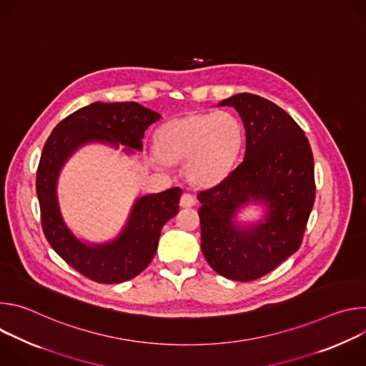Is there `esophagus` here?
Wrapping results in <instances>:
<instances>
[{"mask_svg": "<svg viewBox=\"0 0 366 366\" xmlns=\"http://www.w3.org/2000/svg\"><path fill=\"white\" fill-rule=\"evenodd\" d=\"M179 205H181V207H184V208H189V207L195 205V198H194L191 194H187V192H184V194L181 195V199H179Z\"/></svg>", "mask_w": 366, "mask_h": 366, "instance_id": "34e87169", "label": "esophagus"}]
</instances>
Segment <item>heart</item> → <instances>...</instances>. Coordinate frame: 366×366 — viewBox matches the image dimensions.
Returning a JSON list of instances; mask_svg holds the SVG:
<instances>
[{"instance_id": "1", "label": "heart", "mask_w": 366, "mask_h": 366, "mask_svg": "<svg viewBox=\"0 0 366 366\" xmlns=\"http://www.w3.org/2000/svg\"><path fill=\"white\" fill-rule=\"evenodd\" d=\"M243 140L242 123L227 112L188 114L164 124L154 136V149L167 164L187 162L195 185L222 181L236 161Z\"/></svg>"}]
</instances>
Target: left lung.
Returning <instances> with one entry per match:
<instances>
[{"mask_svg": "<svg viewBox=\"0 0 366 366\" xmlns=\"http://www.w3.org/2000/svg\"><path fill=\"white\" fill-rule=\"evenodd\" d=\"M234 107L246 130L243 161L216 187L201 191V250L217 274L247 282L274 271L298 250L316 198L315 159L302 129L272 101L236 94L217 104ZM264 203V220L232 222L247 203Z\"/></svg>", "mask_w": 366, "mask_h": 366, "instance_id": "1", "label": "left lung"}]
</instances>
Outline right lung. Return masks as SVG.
Returning a JSON list of instances; mask_svg holds the SVG:
<instances>
[{"instance_id":"obj_1","label":"right lung","mask_w":366,"mask_h":366,"mask_svg":"<svg viewBox=\"0 0 366 366\" xmlns=\"http://www.w3.org/2000/svg\"><path fill=\"white\" fill-rule=\"evenodd\" d=\"M161 114L137 102H92L64 119L44 143L36 177L43 233L55 252L84 277L99 284H119L137 277L153 259L164 224L179 212L182 189L175 187L134 201L123 232L112 242L88 244L65 224L58 178L69 156L85 143L101 142L143 149L146 129Z\"/></svg>"}]
</instances>
